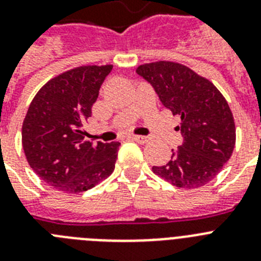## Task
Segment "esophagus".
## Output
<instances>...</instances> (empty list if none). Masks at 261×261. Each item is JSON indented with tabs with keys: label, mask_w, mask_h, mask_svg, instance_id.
<instances>
[{
	"label": "esophagus",
	"mask_w": 261,
	"mask_h": 261,
	"mask_svg": "<svg viewBox=\"0 0 261 261\" xmlns=\"http://www.w3.org/2000/svg\"><path fill=\"white\" fill-rule=\"evenodd\" d=\"M130 139L135 140V141H137V142H141V144H144V142L148 141V137H146V136H137V135H133V136H130Z\"/></svg>",
	"instance_id": "esophagus-1"
}]
</instances>
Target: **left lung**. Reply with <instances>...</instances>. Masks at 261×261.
<instances>
[{
    "instance_id": "8db88e82",
    "label": "left lung",
    "mask_w": 261,
    "mask_h": 261,
    "mask_svg": "<svg viewBox=\"0 0 261 261\" xmlns=\"http://www.w3.org/2000/svg\"><path fill=\"white\" fill-rule=\"evenodd\" d=\"M136 72L152 84L161 103L181 116L184 142L171 149L166 165L154 174L184 189L200 188L217 177L233 152L237 130L223 95L206 77L184 64L160 61L141 64Z\"/></svg>"
}]
</instances>
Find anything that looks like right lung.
I'll use <instances>...</instances> for the list:
<instances>
[{
    "instance_id": "obj_1",
    "label": "right lung",
    "mask_w": 261,
    "mask_h": 261,
    "mask_svg": "<svg viewBox=\"0 0 261 261\" xmlns=\"http://www.w3.org/2000/svg\"><path fill=\"white\" fill-rule=\"evenodd\" d=\"M112 66H82L48 80L34 96L22 124L30 168L63 193L95 188L115 170L120 142L86 141L83 124Z\"/></svg>"
}]
</instances>
